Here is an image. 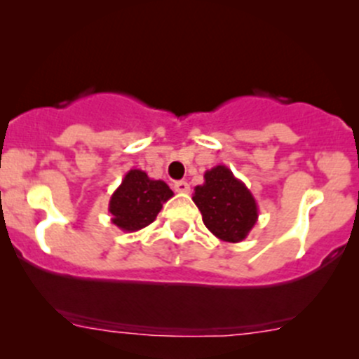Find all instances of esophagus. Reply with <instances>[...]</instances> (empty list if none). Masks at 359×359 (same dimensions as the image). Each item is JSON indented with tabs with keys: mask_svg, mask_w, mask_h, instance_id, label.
I'll return each mask as SVG.
<instances>
[{
	"mask_svg": "<svg viewBox=\"0 0 359 359\" xmlns=\"http://www.w3.org/2000/svg\"><path fill=\"white\" fill-rule=\"evenodd\" d=\"M173 189L177 191V193H182V194H186V193H189V184L186 182V180H177L175 184H173Z\"/></svg>",
	"mask_w": 359,
	"mask_h": 359,
	"instance_id": "1",
	"label": "esophagus"
}]
</instances>
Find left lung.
I'll return each instance as SVG.
<instances>
[{
  "label": "left lung",
  "instance_id": "8db88e82",
  "mask_svg": "<svg viewBox=\"0 0 359 359\" xmlns=\"http://www.w3.org/2000/svg\"><path fill=\"white\" fill-rule=\"evenodd\" d=\"M193 201L210 233L227 243H240L259 219V206L250 189L226 165L205 172V182L194 187Z\"/></svg>",
  "mask_w": 359,
  "mask_h": 359
}]
</instances>
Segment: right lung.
Listing matches in <instances>:
<instances>
[{"label": "right lung", "mask_w": 359, "mask_h": 359, "mask_svg": "<svg viewBox=\"0 0 359 359\" xmlns=\"http://www.w3.org/2000/svg\"><path fill=\"white\" fill-rule=\"evenodd\" d=\"M173 196V191L163 180L147 177L142 170L126 172L118 189L109 200L111 222L125 233H135L154 222L163 203Z\"/></svg>", "instance_id": "1"}]
</instances>
